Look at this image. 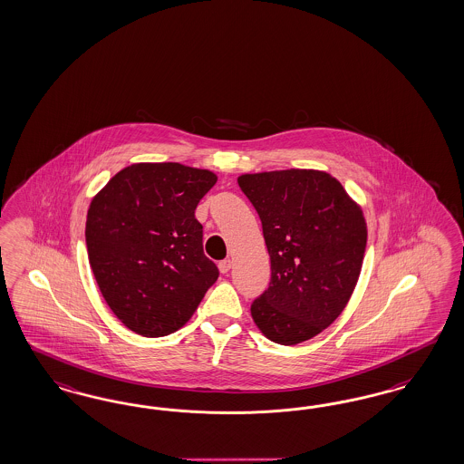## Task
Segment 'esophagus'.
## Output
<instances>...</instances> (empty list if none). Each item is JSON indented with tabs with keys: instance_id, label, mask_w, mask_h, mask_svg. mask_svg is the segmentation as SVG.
Returning <instances> with one entry per match:
<instances>
[{
	"instance_id": "34e87169",
	"label": "esophagus",
	"mask_w": 464,
	"mask_h": 464,
	"mask_svg": "<svg viewBox=\"0 0 464 464\" xmlns=\"http://www.w3.org/2000/svg\"><path fill=\"white\" fill-rule=\"evenodd\" d=\"M231 269V260L229 258H226V260H221L219 262V271L223 272V274H227Z\"/></svg>"
}]
</instances>
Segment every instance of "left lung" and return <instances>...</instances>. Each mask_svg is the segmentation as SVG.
<instances>
[{
    "instance_id": "1",
    "label": "left lung",
    "mask_w": 464,
    "mask_h": 464,
    "mask_svg": "<svg viewBox=\"0 0 464 464\" xmlns=\"http://www.w3.org/2000/svg\"><path fill=\"white\" fill-rule=\"evenodd\" d=\"M271 256V283L252 304L260 333L293 346L341 315L360 277L367 223L334 176L283 169L238 178Z\"/></svg>"
}]
</instances>
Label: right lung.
<instances>
[{
  "instance_id": "right-lung-1",
  "label": "right lung",
  "mask_w": 464,
  "mask_h": 464,
  "mask_svg": "<svg viewBox=\"0 0 464 464\" xmlns=\"http://www.w3.org/2000/svg\"><path fill=\"white\" fill-rule=\"evenodd\" d=\"M216 181L212 171L179 162H139L92 198L85 223L89 264L106 304L130 331L175 333L219 277L195 219Z\"/></svg>"
}]
</instances>
